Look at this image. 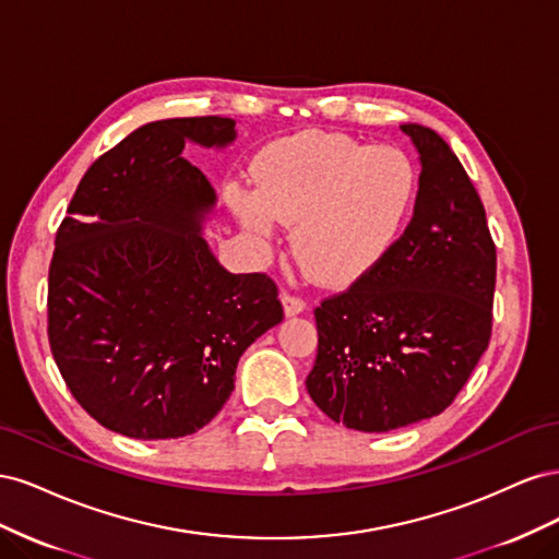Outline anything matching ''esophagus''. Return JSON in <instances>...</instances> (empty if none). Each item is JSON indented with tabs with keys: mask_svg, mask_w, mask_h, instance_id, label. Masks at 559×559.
I'll return each mask as SVG.
<instances>
[{
	"mask_svg": "<svg viewBox=\"0 0 559 559\" xmlns=\"http://www.w3.org/2000/svg\"><path fill=\"white\" fill-rule=\"evenodd\" d=\"M282 306H284V314L286 317H296L300 312H306V300L294 296V294H282Z\"/></svg>",
	"mask_w": 559,
	"mask_h": 559,
	"instance_id": "1",
	"label": "esophagus"
}]
</instances>
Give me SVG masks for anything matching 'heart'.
<instances>
[{"instance_id": "obj_1", "label": "heart", "mask_w": 559, "mask_h": 559, "mask_svg": "<svg viewBox=\"0 0 559 559\" xmlns=\"http://www.w3.org/2000/svg\"><path fill=\"white\" fill-rule=\"evenodd\" d=\"M257 189L228 186L240 224L270 240L292 226V249L329 286L368 275L392 251L417 195L413 160L396 146H366L341 132H302L265 148Z\"/></svg>"}]
</instances>
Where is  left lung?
<instances>
[{"mask_svg": "<svg viewBox=\"0 0 559 559\" xmlns=\"http://www.w3.org/2000/svg\"><path fill=\"white\" fill-rule=\"evenodd\" d=\"M401 130L421 165L413 218L378 267L314 310L306 380L321 413L366 433L441 415L492 333L497 251L483 202L441 134Z\"/></svg>", "mask_w": 559, "mask_h": 559, "instance_id": "1", "label": "left lung"}]
</instances>
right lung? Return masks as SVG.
I'll use <instances>...</instances> for the list:
<instances>
[{
    "label": "right lung",
    "mask_w": 559,
    "mask_h": 559,
    "mask_svg": "<svg viewBox=\"0 0 559 559\" xmlns=\"http://www.w3.org/2000/svg\"><path fill=\"white\" fill-rule=\"evenodd\" d=\"M233 118H165L83 175L48 270V341L81 408L140 441L195 433L245 349L284 319L267 275H233L202 226L216 207L186 142L226 148Z\"/></svg>",
    "instance_id": "1"
}]
</instances>
